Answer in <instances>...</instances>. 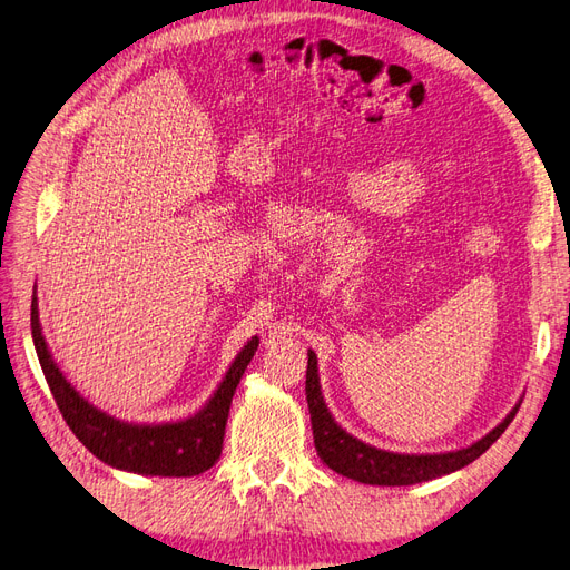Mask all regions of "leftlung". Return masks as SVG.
Masks as SVG:
<instances>
[{
	"label": "left lung",
	"mask_w": 570,
	"mask_h": 570,
	"mask_svg": "<svg viewBox=\"0 0 570 570\" xmlns=\"http://www.w3.org/2000/svg\"><path fill=\"white\" fill-rule=\"evenodd\" d=\"M305 395L309 407V421H312V435H315V450L322 462L334 469L336 473L353 479L357 483L366 485H414L426 483L440 475H448L452 471H459L475 462L494 440H498L511 419L517 416L521 402L513 407L502 424L494 426L488 435L475 440L469 448L440 452V454H400V452H385L379 448H372L362 443L360 438L343 431L336 419L328 412L320 374H317V355L307 351V372H305Z\"/></svg>",
	"instance_id": "left-lung-1"
}]
</instances>
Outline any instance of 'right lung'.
I'll use <instances>...</instances> for the list:
<instances>
[{"label":"right lung","instance_id":"right-lung-1","mask_svg":"<svg viewBox=\"0 0 570 570\" xmlns=\"http://www.w3.org/2000/svg\"><path fill=\"white\" fill-rule=\"evenodd\" d=\"M30 326L45 379L66 424L76 433L80 443L91 454L99 456L104 464L141 475H175V479H187V475L208 471L217 462L219 452H223L232 397L248 362L253 360L255 351H258V336H253L242 347V353L229 364L225 379L219 381L217 391L194 416L175 421V424H127V421L97 410L63 376L42 336L38 296H32Z\"/></svg>","mask_w":570,"mask_h":570}]
</instances>
